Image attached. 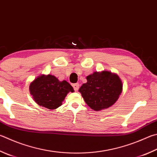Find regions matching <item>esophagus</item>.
I'll list each match as a JSON object with an SVG mask.
<instances>
[{
  "instance_id": "obj_1",
  "label": "esophagus",
  "mask_w": 157,
  "mask_h": 157,
  "mask_svg": "<svg viewBox=\"0 0 157 157\" xmlns=\"http://www.w3.org/2000/svg\"><path fill=\"white\" fill-rule=\"evenodd\" d=\"M73 87L74 88V90L75 91H78L79 89V85L78 83H76V84H73Z\"/></svg>"
}]
</instances>
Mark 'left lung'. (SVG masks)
I'll list each match as a JSON object with an SVG mask.
<instances>
[{"mask_svg": "<svg viewBox=\"0 0 157 157\" xmlns=\"http://www.w3.org/2000/svg\"><path fill=\"white\" fill-rule=\"evenodd\" d=\"M87 82L79 88L85 102L91 109L99 111L112 106L123 90L121 79L108 71L94 72L86 77Z\"/></svg>", "mask_w": 157, "mask_h": 157, "instance_id": "obj_1", "label": "left lung"}]
</instances>
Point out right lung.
<instances>
[{
	"label": "right lung",
	"instance_id": "1",
	"mask_svg": "<svg viewBox=\"0 0 157 157\" xmlns=\"http://www.w3.org/2000/svg\"><path fill=\"white\" fill-rule=\"evenodd\" d=\"M29 92L37 104L54 110L60 106L67 94L74 90L66 80L59 81L54 75L42 74L31 82Z\"/></svg>",
	"mask_w": 157,
	"mask_h": 157
}]
</instances>
